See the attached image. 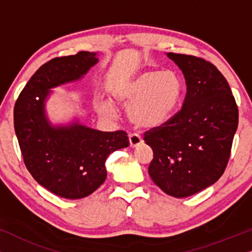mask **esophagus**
<instances>
[{"label":"esophagus","mask_w":252,"mask_h":252,"mask_svg":"<svg viewBox=\"0 0 252 252\" xmlns=\"http://www.w3.org/2000/svg\"><path fill=\"white\" fill-rule=\"evenodd\" d=\"M129 147L130 148H136L139 147L141 143H142V140H141V137L137 135V134H129Z\"/></svg>","instance_id":"esophagus-1"}]
</instances>
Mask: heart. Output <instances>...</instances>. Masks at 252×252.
Segmentation results:
<instances>
[{
    "label": "heart",
    "instance_id": "heart-1",
    "mask_svg": "<svg viewBox=\"0 0 252 252\" xmlns=\"http://www.w3.org/2000/svg\"><path fill=\"white\" fill-rule=\"evenodd\" d=\"M182 94L180 78L172 71H144L132 80L113 88L112 96L127 109L128 120L136 128H157L170 119ZM99 111L112 116L115 110L108 103Z\"/></svg>",
    "mask_w": 252,
    "mask_h": 252
}]
</instances>
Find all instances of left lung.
Returning <instances> with one entry per match:
<instances>
[{"label":"left lung","instance_id":"8db88e82","mask_svg":"<svg viewBox=\"0 0 252 252\" xmlns=\"http://www.w3.org/2000/svg\"><path fill=\"white\" fill-rule=\"evenodd\" d=\"M187 86L180 111L144 133L154 151L153 181L167 195L184 198L219 180L230 156L239 110L228 82L203 58L168 53Z\"/></svg>","mask_w":252,"mask_h":252}]
</instances>
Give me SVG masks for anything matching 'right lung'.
Segmentation results:
<instances>
[{"mask_svg": "<svg viewBox=\"0 0 252 252\" xmlns=\"http://www.w3.org/2000/svg\"><path fill=\"white\" fill-rule=\"evenodd\" d=\"M97 62V54L89 51L53 58L30 79L13 110L27 170L37 184L64 198H84L94 192L106 179L109 155L129 144L124 130L101 132L79 122L54 126L46 116L50 89L79 80Z\"/></svg>", "mask_w": 252, "mask_h": 252, "instance_id": "add662e5", "label": "right lung"}]
</instances>
